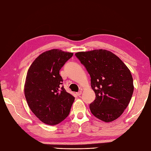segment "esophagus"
I'll return each instance as SVG.
<instances>
[{
    "label": "esophagus",
    "mask_w": 151,
    "mask_h": 151,
    "mask_svg": "<svg viewBox=\"0 0 151 151\" xmlns=\"http://www.w3.org/2000/svg\"><path fill=\"white\" fill-rule=\"evenodd\" d=\"M81 93H82V91H79V92H78V93H76V94H77V95L78 96H80L81 95Z\"/></svg>",
    "instance_id": "esophagus-1"
}]
</instances>
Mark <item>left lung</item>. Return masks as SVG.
<instances>
[{"instance_id":"left-lung-1","label":"left lung","mask_w":151,"mask_h":151,"mask_svg":"<svg viewBox=\"0 0 151 151\" xmlns=\"http://www.w3.org/2000/svg\"><path fill=\"white\" fill-rule=\"evenodd\" d=\"M91 76L96 98L90 110L104 122L115 120L123 114L133 93V78L122 60L109 50L96 49L76 53Z\"/></svg>"}]
</instances>
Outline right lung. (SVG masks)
Returning a JSON list of instances; mask_svg holds the SVG:
<instances>
[{"instance_id": "obj_1", "label": "right lung", "mask_w": 151, "mask_h": 151, "mask_svg": "<svg viewBox=\"0 0 151 151\" xmlns=\"http://www.w3.org/2000/svg\"><path fill=\"white\" fill-rule=\"evenodd\" d=\"M73 54L59 49L41 54L28 69L24 94L28 106L43 123L54 126L69 114L75 97L66 92L59 71Z\"/></svg>"}]
</instances>
